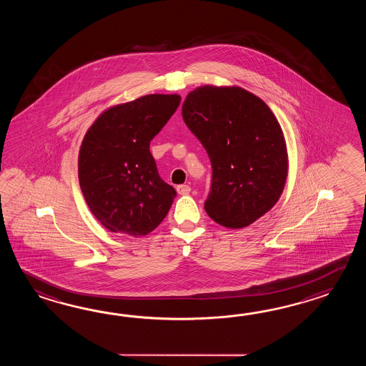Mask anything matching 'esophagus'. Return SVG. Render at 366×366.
<instances>
[{"mask_svg":"<svg viewBox=\"0 0 366 366\" xmlns=\"http://www.w3.org/2000/svg\"><path fill=\"white\" fill-rule=\"evenodd\" d=\"M177 191L179 194H188L191 192V187L187 186V184H180L177 187Z\"/></svg>","mask_w":366,"mask_h":366,"instance_id":"obj_1","label":"esophagus"}]
</instances>
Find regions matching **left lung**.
I'll return each mask as SVG.
<instances>
[{
  "label": "left lung",
  "mask_w": 366,
  "mask_h": 366,
  "mask_svg": "<svg viewBox=\"0 0 366 366\" xmlns=\"http://www.w3.org/2000/svg\"><path fill=\"white\" fill-rule=\"evenodd\" d=\"M182 115L209 156V217L230 229L255 222L280 199L288 177L287 145L272 111L238 86L205 85L187 95Z\"/></svg>",
  "instance_id": "8db88e82"
}]
</instances>
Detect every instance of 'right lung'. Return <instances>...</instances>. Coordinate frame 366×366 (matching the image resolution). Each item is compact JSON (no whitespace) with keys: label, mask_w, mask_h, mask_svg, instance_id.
Here are the masks:
<instances>
[{"label":"right lung","mask_w":366,"mask_h":366,"mask_svg":"<svg viewBox=\"0 0 366 366\" xmlns=\"http://www.w3.org/2000/svg\"><path fill=\"white\" fill-rule=\"evenodd\" d=\"M180 103L177 94H150L106 109L86 132L78 156L81 191L112 233L142 237L159 225L175 189L161 179L150 141Z\"/></svg>","instance_id":"obj_1"}]
</instances>
